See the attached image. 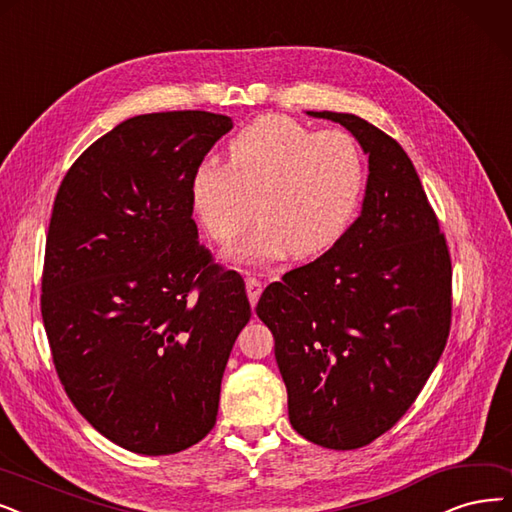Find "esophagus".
I'll return each instance as SVG.
<instances>
[{"label": "esophagus", "mask_w": 512, "mask_h": 512, "mask_svg": "<svg viewBox=\"0 0 512 512\" xmlns=\"http://www.w3.org/2000/svg\"><path fill=\"white\" fill-rule=\"evenodd\" d=\"M245 290H248V298H250V304L254 306L262 294V281L256 279V277H248L245 279Z\"/></svg>", "instance_id": "esophagus-1"}]
</instances>
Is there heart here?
I'll list each match as a JSON object with an SVG mask.
<instances>
[{"label": "heart", "instance_id": "1", "mask_svg": "<svg viewBox=\"0 0 512 512\" xmlns=\"http://www.w3.org/2000/svg\"><path fill=\"white\" fill-rule=\"evenodd\" d=\"M365 189L357 142L340 130L315 132L285 115L245 126L227 166L203 161L189 180L191 210L216 243H231L256 214L260 222L229 258L271 264L288 254L317 256L349 231Z\"/></svg>", "mask_w": 512, "mask_h": 512}]
</instances>
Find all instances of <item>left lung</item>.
Returning <instances> with one entry per match:
<instances>
[{
    "label": "left lung",
    "instance_id": "8db88e82",
    "mask_svg": "<svg viewBox=\"0 0 512 512\" xmlns=\"http://www.w3.org/2000/svg\"><path fill=\"white\" fill-rule=\"evenodd\" d=\"M365 151L363 208L330 250L262 292L296 433L327 449L372 443L410 410L445 349L452 260L412 159L351 113Z\"/></svg>",
    "mask_w": 512,
    "mask_h": 512
}]
</instances>
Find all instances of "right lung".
<instances>
[{
    "instance_id": "add662e5",
    "label": "right lung",
    "mask_w": 512,
    "mask_h": 512,
    "mask_svg": "<svg viewBox=\"0 0 512 512\" xmlns=\"http://www.w3.org/2000/svg\"><path fill=\"white\" fill-rule=\"evenodd\" d=\"M233 128L208 111L136 115L98 138L54 199L42 317L77 412L134 454L206 437L252 309L199 243L189 180Z\"/></svg>"
}]
</instances>
